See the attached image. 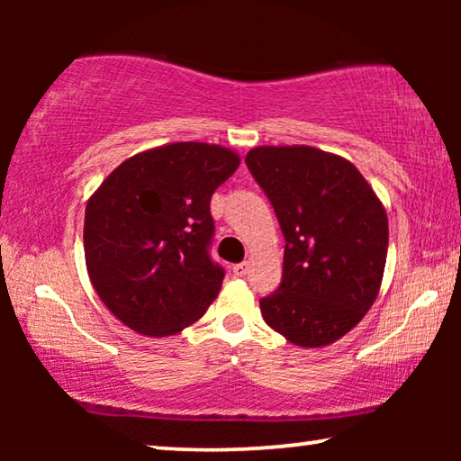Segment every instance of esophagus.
<instances>
[{
    "label": "esophagus",
    "instance_id": "esophagus-1",
    "mask_svg": "<svg viewBox=\"0 0 461 461\" xmlns=\"http://www.w3.org/2000/svg\"><path fill=\"white\" fill-rule=\"evenodd\" d=\"M248 270H249L248 262H239V264H235V267H232V273H235L237 276H245V275H248Z\"/></svg>",
    "mask_w": 461,
    "mask_h": 461
}]
</instances>
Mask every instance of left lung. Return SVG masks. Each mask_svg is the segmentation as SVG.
Segmentation results:
<instances>
[{"instance_id":"1","label":"left lung","mask_w":461,"mask_h":461,"mask_svg":"<svg viewBox=\"0 0 461 461\" xmlns=\"http://www.w3.org/2000/svg\"><path fill=\"white\" fill-rule=\"evenodd\" d=\"M245 163L285 237L281 285L260 300L262 317L295 346L333 344L380 294L386 210L348 159L321 149L256 147Z\"/></svg>"}]
</instances>
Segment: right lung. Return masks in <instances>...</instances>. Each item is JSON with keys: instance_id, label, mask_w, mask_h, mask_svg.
I'll list each match as a JSON object with an SVG mask.
<instances>
[{"instance_id": "right-lung-1", "label": "right lung", "mask_w": 461, "mask_h": 461, "mask_svg": "<svg viewBox=\"0 0 461 461\" xmlns=\"http://www.w3.org/2000/svg\"><path fill=\"white\" fill-rule=\"evenodd\" d=\"M239 163L220 144H163L125 159L87 199V275L130 330L174 336L216 300L224 270L207 251L210 201Z\"/></svg>"}]
</instances>
